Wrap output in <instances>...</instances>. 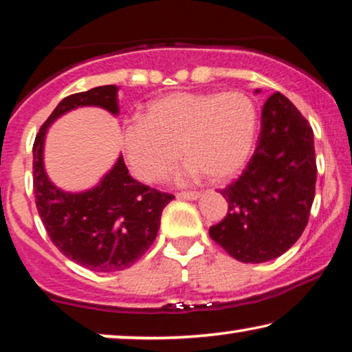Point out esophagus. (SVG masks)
<instances>
[{"label": "esophagus", "mask_w": 352, "mask_h": 352, "mask_svg": "<svg viewBox=\"0 0 352 352\" xmlns=\"http://www.w3.org/2000/svg\"><path fill=\"white\" fill-rule=\"evenodd\" d=\"M177 198H181V200H198L200 198V193L198 192H182V193H177Z\"/></svg>", "instance_id": "obj_1"}]
</instances>
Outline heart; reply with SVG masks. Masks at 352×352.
<instances>
[{"mask_svg":"<svg viewBox=\"0 0 352 352\" xmlns=\"http://www.w3.org/2000/svg\"><path fill=\"white\" fill-rule=\"evenodd\" d=\"M256 131V106L243 91H173L151 101L144 119L126 124L122 141L126 162L141 181L165 177L181 152L187 162L177 181L206 175L223 182L246 165Z\"/></svg>","mask_w":352,"mask_h":352,"instance_id":"obj_1","label":"heart"}]
</instances>
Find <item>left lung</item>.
Masks as SVG:
<instances>
[{
  "mask_svg": "<svg viewBox=\"0 0 352 352\" xmlns=\"http://www.w3.org/2000/svg\"><path fill=\"white\" fill-rule=\"evenodd\" d=\"M316 176L311 126L276 91L263 104L262 131L246 170L221 190L228 212L210 228L211 238L244 263L283 256L307 227Z\"/></svg>",
  "mask_w": 352,
  "mask_h": 352,
  "instance_id": "left-lung-1",
  "label": "left lung"
}]
</instances>
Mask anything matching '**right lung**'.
I'll use <instances>...</instances> for the list:
<instances>
[{
    "label": "right lung",
    "instance_id": "obj_1",
    "mask_svg": "<svg viewBox=\"0 0 352 352\" xmlns=\"http://www.w3.org/2000/svg\"><path fill=\"white\" fill-rule=\"evenodd\" d=\"M117 91V85H101L66 96L41 126L33 146L34 197L47 235L65 257L100 273L120 272L144 256L159 233L162 211L175 197L135 181L122 154L96 186L63 190L45 171L44 144L49 126L69 111L94 106L119 116Z\"/></svg>",
    "mask_w": 352,
    "mask_h": 352
}]
</instances>
